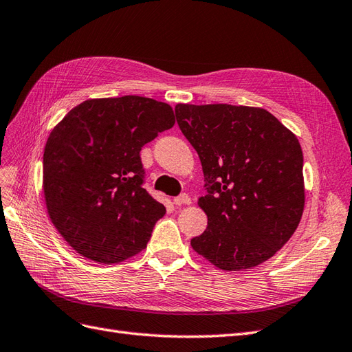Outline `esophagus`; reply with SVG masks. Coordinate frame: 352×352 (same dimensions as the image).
Here are the masks:
<instances>
[{"mask_svg": "<svg viewBox=\"0 0 352 352\" xmlns=\"http://www.w3.org/2000/svg\"><path fill=\"white\" fill-rule=\"evenodd\" d=\"M174 204L175 205H190V204H192V199H190L188 195L183 193V195L174 197Z\"/></svg>", "mask_w": 352, "mask_h": 352, "instance_id": "esophagus-1", "label": "esophagus"}]
</instances>
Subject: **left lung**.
<instances>
[{"instance_id": "obj_1", "label": "left lung", "mask_w": 352, "mask_h": 352, "mask_svg": "<svg viewBox=\"0 0 352 352\" xmlns=\"http://www.w3.org/2000/svg\"><path fill=\"white\" fill-rule=\"evenodd\" d=\"M177 122L202 164L208 227L192 248L221 270L252 268L292 237L304 212L296 135L261 107L177 104Z\"/></svg>"}]
</instances>
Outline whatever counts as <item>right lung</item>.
<instances>
[{
  "mask_svg": "<svg viewBox=\"0 0 352 352\" xmlns=\"http://www.w3.org/2000/svg\"><path fill=\"white\" fill-rule=\"evenodd\" d=\"M174 124L169 104L124 96L85 100L50 133L43 160L45 205L78 254L118 264L146 248L166 209L143 187L140 150Z\"/></svg>",
  "mask_w": 352,
  "mask_h": 352,
  "instance_id": "right-lung-1",
  "label": "right lung"
}]
</instances>
